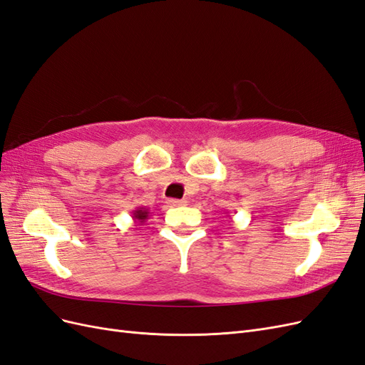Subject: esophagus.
I'll list each match as a JSON object with an SVG mask.
<instances>
[{
  "instance_id": "34e87169",
  "label": "esophagus",
  "mask_w": 365,
  "mask_h": 365,
  "mask_svg": "<svg viewBox=\"0 0 365 365\" xmlns=\"http://www.w3.org/2000/svg\"><path fill=\"white\" fill-rule=\"evenodd\" d=\"M169 204H170V205H175V207H181V205H185L187 201H185V200H170Z\"/></svg>"
}]
</instances>
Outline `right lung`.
Here are the masks:
<instances>
[{
	"instance_id": "add662e5",
	"label": "right lung",
	"mask_w": 365,
	"mask_h": 365,
	"mask_svg": "<svg viewBox=\"0 0 365 365\" xmlns=\"http://www.w3.org/2000/svg\"><path fill=\"white\" fill-rule=\"evenodd\" d=\"M149 216V208L146 207H137L134 212H132V219H134V222H145V220L148 219Z\"/></svg>"
}]
</instances>
